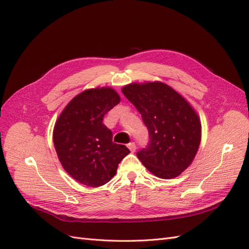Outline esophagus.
<instances>
[{
	"mask_svg": "<svg viewBox=\"0 0 249 249\" xmlns=\"http://www.w3.org/2000/svg\"><path fill=\"white\" fill-rule=\"evenodd\" d=\"M127 147H129V149L131 150L132 153H134L135 150H136V144H135L134 142H131V143H129V144H127Z\"/></svg>",
	"mask_w": 249,
	"mask_h": 249,
	"instance_id": "1",
	"label": "esophagus"
}]
</instances>
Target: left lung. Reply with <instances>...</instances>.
I'll use <instances>...</instances> for the list:
<instances>
[{
    "label": "left lung",
    "instance_id": "8db88e82",
    "mask_svg": "<svg viewBox=\"0 0 249 249\" xmlns=\"http://www.w3.org/2000/svg\"><path fill=\"white\" fill-rule=\"evenodd\" d=\"M142 116L149 134L137 153L144 166L160 178H173L190 166L201 139L197 113L175 89L162 82L132 83L122 89Z\"/></svg>",
    "mask_w": 249,
    "mask_h": 249
}]
</instances>
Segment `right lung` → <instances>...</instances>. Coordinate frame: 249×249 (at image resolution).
Wrapping results in <instances>:
<instances>
[{"label":"right lung","instance_id":"1","mask_svg":"<svg viewBox=\"0 0 249 249\" xmlns=\"http://www.w3.org/2000/svg\"><path fill=\"white\" fill-rule=\"evenodd\" d=\"M119 102L111 87L87 89L74 96L57 119L53 141L59 161L80 184L95 188L108 183L130 153L112 141V132L103 124L105 114Z\"/></svg>","mask_w":249,"mask_h":249}]
</instances>
